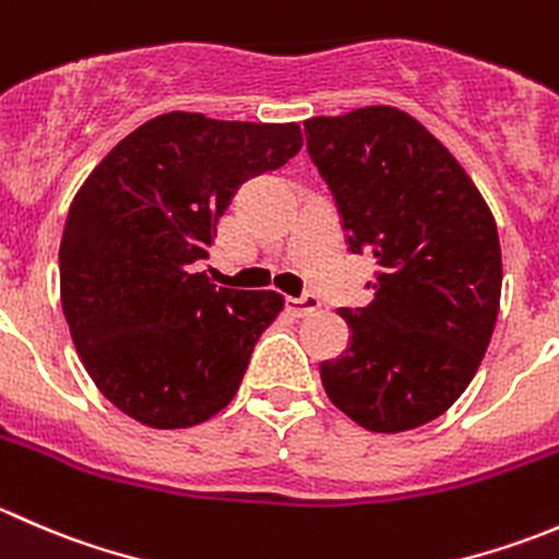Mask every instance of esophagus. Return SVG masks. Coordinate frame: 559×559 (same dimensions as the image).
<instances>
[{"mask_svg": "<svg viewBox=\"0 0 559 559\" xmlns=\"http://www.w3.org/2000/svg\"><path fill=\"white\" fill-rule=\"evenodd\" d=\"M321 302L316 295H302V297H289L286 300V311H289L295 319H306V316H311L313 311H319Z\"/></svg>", "mask_w": 559, "mask_h": 559, "instance_id": "1", "label": "esophagus"}]
</instances>
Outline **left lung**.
<instances>
[{
  "label": "left lung",
  "mask_w": 559,
  "mask_h": 559,
  "mask_svg": "<svg viewBox=\"0 0 559 559\" xmlns=\"http://www.w3.org/2000/svg\"><path fill=\"white\" fill-rule=\"evenodd\" d=\"M306 138L348 248L376 262L373 302L341 308L352 343L321 362V384L365 430H414L452 408L487 352L498 224L452 151L397 107L308 118Z\"/></svg>",
  "instance_id": "obj_1"
}]
</instances>
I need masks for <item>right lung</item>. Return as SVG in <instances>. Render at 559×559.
<instances>
[{"label": "right lung", "mask_w": 559, "mask_h": 559, "mask_svg": "<svg viewBox=\"0 0 559 559\" xmlns=\"http://www.w3.org/2000/svg\"><path fill=\"white\" fill-rule=\"evenodd\" d=\"M300 123L165 112L83 180L59 248L61 308L99 392L154 430L216 416L238 392L278 292L216 289L207 259L240 183L286 165Z\"/></svg>", "instance_id": "obj_1"}]
</instances>
